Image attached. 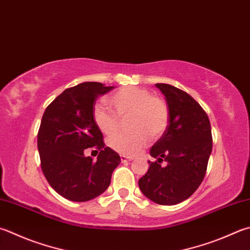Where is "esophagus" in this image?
Masks as SVG:
<instances>
[{
    "mask_svg": "<svg viewBox=\"0 0 250 250\" xmlns=\"http://www.w3.org/2000/svg\"><path fill=\"white\" fill-rule=\"evenodd\" d=\"M131 160H133V158H130V157H126V155H121V161H122V162L131 161Z\"/></svg>",
    "mask_w": 250,
    "mask_h": 250,
    "instance_id": "1",
    "label": "esophagus"
}]
</instances>
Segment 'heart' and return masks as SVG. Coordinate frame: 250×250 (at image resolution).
Instances as JSON below:
<instances>
[{
  "label": "heart",
  "instance_id": "b5f03b06",
  "mask_svg": "<svg viewBox=\"0 0 250 250\" xmlns=\"http://www.w3.org/2000/svg\"><path fill=\"white\" fill-rule=\"evenodd\" d=\"M109 104L114 114L100 104L93 107L92 120L97 128L106 136L119 128V120L129 116L127 126L131 130L107 140L114 151L133 157L149 144L150 138L158 139L166 133L169 123V111L163 99L151 96L147 89L128 86L121 88L110 97Z\"/></svg>",
  "mask_w": 250,
  "mask_h": 250
}]
</instances>
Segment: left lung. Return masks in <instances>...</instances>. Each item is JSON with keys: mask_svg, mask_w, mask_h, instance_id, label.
<instances>
[{"mask_svg": "<svg viewBox=\"0 0 250 250\" xmlns=\"http://www.w3.org/2000/svg\"><path fill=\"white\" fill-rule=\"evenodd\" d=\"M166 97L169 123L150 154L148 172L138 181L143 194L155 204H180L194 194L204 181L212 151L209 117L187 92L167 83H155ZM164 159L166 167H161Z\"/></svg>", "mask_w": 250, "mask_h": 250, "instance_id": "8db88e82", "label": "left lung"}]
</instances>
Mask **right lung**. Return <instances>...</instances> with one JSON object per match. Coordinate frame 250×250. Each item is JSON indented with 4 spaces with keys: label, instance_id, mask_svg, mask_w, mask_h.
Returning a JSON list of instances; mask_svg holds the SVG:
<instances>
[{
    "label": "right lung",
    "instance_id": "add662e5",
    "mask_svg": "<svg viewBox=\"0 0 250 250\" xmlns=\"http://www.w3.org/2000/svg\"><path fill=\"white\" fill-rule=\"evenodd\" d=\"M113 88L87 82L65 89L42 116L38 131L42 172L51 187L68 200L83 202L101 195L121 162L119 153L105 147L92 120L97 98ZM88 147L99 150L97 162L83 154Z\"/></svg>",
    "mask_w": 250,
    "mask_h": 250
}]
</instances>
